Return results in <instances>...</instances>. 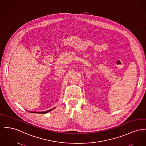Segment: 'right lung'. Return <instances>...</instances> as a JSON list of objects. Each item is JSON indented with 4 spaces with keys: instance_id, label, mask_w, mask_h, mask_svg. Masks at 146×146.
<instances>
[{
    "instance_id": "add662e5",
    "label": "right lung",
    "mask_w": 146,
    "mask_h": 146,
    "mask_svg": "<svg viewBox=\"0 0 146 146\" xmlns=\"http://www.w3.org/2000/svg\"><path fill=\"white\" fill-rule=\"evenodd\" d=\"M55 108H53L52 109H50V110H48V111H42V112H37V111H28L29 112H31V113H47V112H48L51 111H52V110H53Z\"/></svg>"
}]
</instances>
